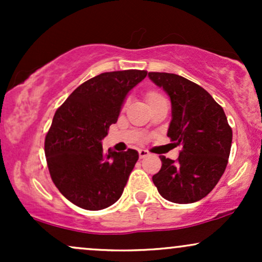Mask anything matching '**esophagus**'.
Wrapping results in <instances>:
<instances>
[{
    "mask_svg": "<svg viewBox=\"0 0 262 262\" xmlns=\"http://www.w3.org/2000/svg\"><path fill=\"white\" fill-rule=\"evenodd\" d=\"M148 155H149L148 150H145V149H140V150H139V158H140V159L145 158V156H148Z\"/></svg>",
    "mask_w": 262,
    "mask_h": 262,
    "instance_id": "1",
    "label": "esophagus"
}]
</instances>
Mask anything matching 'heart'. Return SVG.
<instances>
[{
    "label": "heart",
    "instance_id": "1",
    "mask_svg": "<svg viewBox=\"0 0 262 262\" xmlns=\"http://www.w3.org/2000/svg\"><path fill=\"white\" fill-rule=\"evenodd\" d=\"M159 96H160V95H158V93H155V92H151V93H149V95H148V101H149V100H151V98L159 97Z\"/></svg>",
    "mask_w": 262,
    "mask_h": 262
}]
</instances>
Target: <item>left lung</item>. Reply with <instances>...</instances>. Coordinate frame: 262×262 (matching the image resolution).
Instances as JSON below:
<instances>
[{"label": "left lung", "mask_w": 262, "mask_h": 262, "mask_svg": "<svg viewBox=\"0 0 262 262\" xmlns=\"http://www.w3.org/2000/svg\"><path fill=\"white\" fill-rule=\"evenodd\" d=\"M148 76L170 97L172 118L167 137L173 146L182 148L176 161L160 156L161 169L152 182L170 202H197L224 173L233 132L223 108L200 85L176 74L149 73Z\"/></svg>", "instance_id": "obj_1"}]
</instances>
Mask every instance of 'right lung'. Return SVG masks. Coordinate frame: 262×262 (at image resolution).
<instances>
[{
    "label": "right lung",
    "mask_w": 262,
    "mask_h": 262,
    "mask_svg": "<svg viewBox=\"0 0 262 262\" xmlns=\"http://www.w3.org/2000/svg\"><path fill=\"white\" fill-rule=\"evenodd\" d=\"M145 76L144 70L97 75L77 87L54 114L45 158L53 182L75 206L100 210L121 198L139 154L134 149L103 152L102 140L129 91Z\"/></svg>",
    "instance_id": "1"
}]
</instances>
